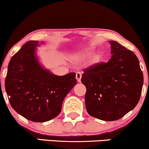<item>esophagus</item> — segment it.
Here are the masks:
<instances>
[{"label":"esophagus","mask_w":149,"mask_h":149,"mask_svg":"<svg viewBox=\"0 0 149 149\" xmlns=\"http://www.w3.org/2000/svg\"><path fill=\"white\" fill-rule=\"evenodd\" d=\"M81 77H82V74L80 72H77L76 74V78L78 82H80V80H81Z\"/></svg>","instance_id":"34e87169"}]
</instances>
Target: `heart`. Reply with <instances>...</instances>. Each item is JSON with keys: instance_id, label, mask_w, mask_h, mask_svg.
Wrapping results in <instances>:
<instances>
[{"instance_id": "b5f03b06", "label": "heart", "mask_w": 149, "mask_h": 149, "mask_svg": "<svg viewBox=\"0 0 149 149\" xmlns=\"http://www.w3.org/2000/svg\"><path fill=\"white\" fill-rule=\"evenodd\" d=\"M93 49L92 48H87L83 49L82 51L75 53L74 55L73 56V59L76 61H80L83 60V59H87L90 57L92 54ZM102 59V54L100 52L95 54L92 57V63L93 64H97L99 62H100L101 60Z\"/></svg>"}]
</instances>
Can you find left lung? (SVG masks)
Here are the masks:
<instances>
[{
    "label": "left lung",
    "instance_id": "left-lung-1",
    "mask_svg": "<svg viewBox=\"0 0 149 149\" xmlns=\"http://www.w3.org/2000/svg\"><path fill=\"white\" fill-rule=\"evenodd\" d=\"M109 42L110 60L85 69L81 78L86 87L87 111L105 121L118 120L132 110L139 102L143 83L134 53L116 41Z\"/></svg>",
    "mask_w": 149,
    "mask_h": 149
}]
</instances>
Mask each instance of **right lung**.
Listing matches in <instances>:
<instances>
[{
  "instance_id": "1",
  "label": "right lung",
  "mask_w": 149,
  "mask_h": 149,
  "mask_svg": "<svg viewBox=\"0 0 149 149\" xmlns=\"http://www.w3.org/2000/svg\"><path fill=\"white\" fill-rule=\"evenodd\" d=\"M40 45L30 40L13 56L5 87L15 111L31 121L43 123L60 113L63 101L77 80L76 73L59 76L44 69L36 54Z\"/></svg>"
}]
</instances>
